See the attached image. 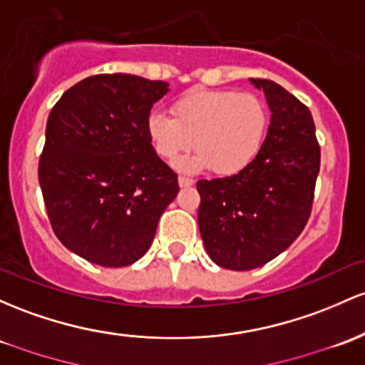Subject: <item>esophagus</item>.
<instances>
[{
    "label": "esophagus",
    "mask_w": 365,
    "mask_h": 365,
    "mask_svg": "<svg viewBox=\"0 0 365 365\" xmlns=\"http://www.w3.org/2000/svg\"><path fill=\"white\" fill-rule=\"evenodd\" d=\"M178 185L182 187V189H187V187L194 185V180L185 178V176H178Z\"/></svg>",
    "instance_id": "1"
}]
</instances>
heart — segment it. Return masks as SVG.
<instances>
[{
    "label": "heart",
    "instance_id": "b5f03b06",
    "mask_svg": "<svg viewBox=\"0 0 365 365\" xmlns=\"http://www.w3.org/2000/svg\"><path fill=\"white\" fill-rule=\"evenodd\" d=\"M173 115L150 112L147 137L155 154L166 161L194 145L195 154L176 163L187 173H242L258 158L268 126L263 100L232 90H192L173 103Z\"/></svg>",
    "mask_w": 365,
    "mask_h": 365
}]
</instances>
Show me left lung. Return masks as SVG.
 I'll list each match as a JSON object with an SVG mask.
<instances>
[{
    "instance_id": "obj_1",
    "label": "left lung",
    "mask_w": 365,
    "mask_h": 365,
    "mask_svg": "<svg viewBox=\"0 0 365 365\" xmlns=\"http://www.w3.org/2000/svg\"><path fill=\"white\" fill-rule=\"evenodd\" d=\"M250 81L272 112L258 158L242 173L197 182L204 247L228 270L265 265L294 242L310 216L320 168L308 107L270 79Z\"/></svg>"
}]
</instances>
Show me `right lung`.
I'll use <instances>...</instances> for the list:
<instances>
[{"label":"right lung","mask_w":365,"mask_h":365,"mask_svg":"<svg viewBox=\"0 0 365 365\" xmlns=\"http://www.w3.org/2000/svg\"><path fill=\"white\" fill-rule=\"evenodd\" d=\"M168 86L121 72L90 76L48 115L38 168L48 218L60 242L95 265L128 267L142 258L178 194V176L145 130Z\"/></svg>","instance_id":"1"}]
</instances>
